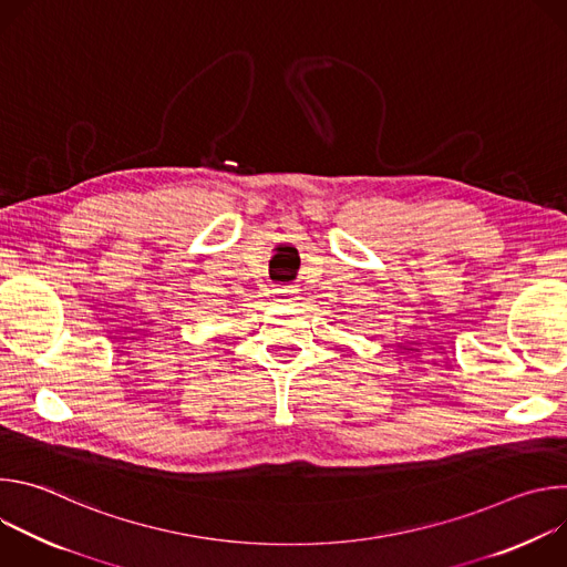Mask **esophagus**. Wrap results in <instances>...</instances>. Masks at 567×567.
Here are the masks:
<instances>
[{"instance_id": "1", "label": "esophagus", "mask_w": 567, "mask_h": 567, "mask_svg": "<svg viewBox=\"0 0 567 567\" xmlns=\"http://www.w3.org/2000/svg\"><path fill=\"white\" fill-rule=\"evenodd\" d=\"M293 296H296V289H293V287H285V289H278V298H280L282 302H289Z\"/></svg>"}]
</instances>
